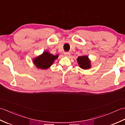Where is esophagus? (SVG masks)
<instances>
[{"mask_svg": "<svg viewBox=\"0 0 125 125\" xmlns=\"http://www.w3.org/2000/svg\"><path fill=\"white\" fill-rule=\"evenodd\" d=\"M64 55H65V56H67V57H69L70 56V52H65L64 53Z\"/></svg>", "mask_w": 125, "mask_h": 125, "instance_id": "esophagus-1", "label": "esophagus"}]
</instances>
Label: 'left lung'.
I'll return each instance as SVG.
<instances>
[{
    "mask_svg": "<svg viewBox=\"0 0 125 125\" xmlns=\"http://www.w3.org/2000/svg\"><path fill=\"white\" fill-rule=\"evenodd\" d=\"M78 63L80 67L83 69H87L90 68V61L86 56H79L77 58Z\"/></svg>",
    "mask_w": 125,
    "mask_h": 125,
    "instance_id": "obj_1",
    "label": "left lung"
}]
</instances>
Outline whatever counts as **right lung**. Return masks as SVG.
I'll use <instances>...</instances> for the list:
<instances>
[{"label":"right lung","mask_w":125,"mask_h":125,"mask_svg":"<svg viewBox=\"0 0 125 125\" xmlns=\"http://www.w3.org/2000/svg\"><path fill=\"white\" fill-rule=\"evenodd\" d=\"M58 57V55H53L47 52H44L41 55L33 60V62L36 67L41 69H47L52 64L55 59Z\"/></svg>","instance_id":"obj_1"}]
</instances>
